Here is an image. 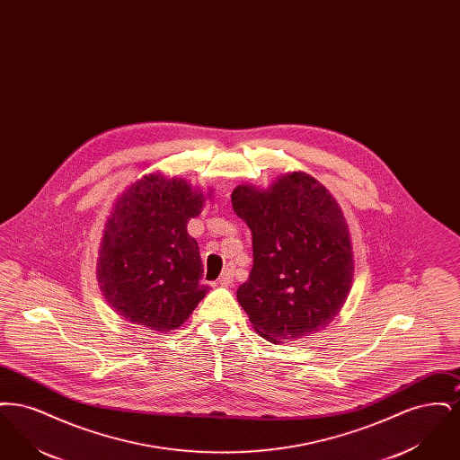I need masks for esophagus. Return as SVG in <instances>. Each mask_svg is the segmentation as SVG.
Returning a JSON list of instances; mask_svg holds the SVG:
<instances>
[{"instance_id":"obj_1","label":"esophagus","mask_w":460,"mask_h":460,"mask_svg":"<svg viewBox=\"0 0 460 460\" xmlns=\"http://www.w3.org/2000/svg\"><path fill=\"white\" fill-rule=\"evenodd\" d=\"M216 286H231L233 285V272L231 270H224L222 276L217 279V283H214Z\"/></svg>"}]
</instances>
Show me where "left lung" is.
I'll list each match as a JSON object with an SVG mask.
<instances>
[{"label": "left lung", "instance_id": "1", "mask_svg": "<svg viewBox=\"0 0 460 460\" xmlns=\"http://www.w3.org/2000/svg\"><path fill=\"white\" fill-rule=\"evenodd\" d=\"M231 201L252 231L253 267L236 296L253 329L278 345L328 328L353 281L338 201L302 171L278 175L265 190L240 184Z\"/></svg>", "mask_w": 460, "mask_h": 460}]
</instances>
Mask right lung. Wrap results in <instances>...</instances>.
Wrapping results in <instances>:
<instances>
[{
    "label": "right lung",
    "instance_id": "obj_1",
    "mask_svg": "<svg viewBox=\"0 0 460 460\" xmlns=\"http://www.w3.org/2000/svg\"><path fill=\"white\" fill-rule=\"evenodd\" d=\"M182 177L154 172L131 182L115 199L98 250L96 279L124 321L171 332L186 323L207 285L188 222L207 198Z\"/></svg>",
    "mask_w": 460,
    "mask_h": 460
}]
</instances>
